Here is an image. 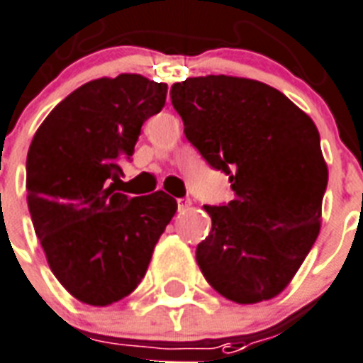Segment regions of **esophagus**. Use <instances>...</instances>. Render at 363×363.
<instances>
[{
  "instance_id": "obj_1",
  "label": "esophagus",
  "mask_w": 363,
  "mask_h": 363,
  "mask_svg": "<svg viewBox=\"0 0 363 363\" xmlns=\"http://www.w3.org/2000/svg\"><path fill=\"white\" fill-rule=\"evenodd\" d=\"M191 204H193V202H191V199H179L178 200V210L184 213V211L189 210Z\"/></svg>"
}]
</instances>
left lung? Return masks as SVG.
Returning <instances> with one entry per match:
<instances>
[{
    "instance_id": "left-lung-1",
    "label": "left lung",
    "mask_w": 363,
    "mask_h": 363,
    "mask_svg": "<svg viewBox=\"0 0 363 363\" xmlns=\"http://www.w3.org/2000/svg\"><path fill=\"white\" fill-rule=\"evenodd\" d=\"M187 140L228 176L234 199L204 206L211 232L196 247L206 281L236 303L285 289L320 230L328 167L306 112L268 84L210 74L174 84Z\"/></svg>"
}]
</instances>
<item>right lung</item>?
I'll return each mask as SVG.
<instances>
[{
  "instance_id": "add662e5",
  "label": "right lung",
  "mask_w": 363,
  "mask_h": 363,
  "mask_svg": "<svg viewBox=\"0 0 363 363\" xmlns=\"http://www.w3.org/2000/svg\"><path fill=\"white\" fill-rule=\"evenodd\" d=\"M167 84L120 74L67 95L31 140L28 208L48 266L77 300L110 306L146 275L155 243L178 204L163 191L118 193L142 123L159 114Z\"/></svg>"
}]
</instances>
